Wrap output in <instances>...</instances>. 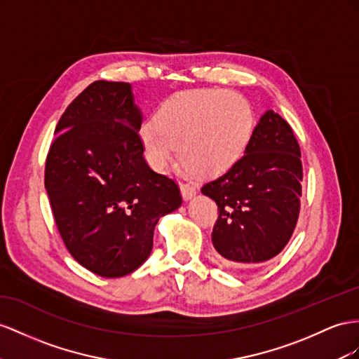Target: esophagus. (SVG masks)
<instances>
[{
    "label": "esophagus",
    "mask_w": 359,
    "mask_h": 359,
    "mask_svg": "<svg viewBox=\"0 0 359 359\" xmlns=\"http://www.w3.org/2000/svg\"><path fill=\"white\" fill-rule=\"evenodd\" d=\"M180 191H182L183 198L189 200L191 197L196 196L197 187L194 185V183H191V182H183V183H180Z\"/></svg>",
    "instance_id": "esophagus-1"
}]
</instances>
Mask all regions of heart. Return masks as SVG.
<instances>
[{
    "instance_id": "obj_1",
    "label": "heart",
    "mask_w": 359,
    "mask_h": 359,
    "mask_svg": "<svg viewBox=\"0 0 359 359\" xmlns=\"http://www.w3.org/2000/svg\"><path fill=\"white\" fill-rule=\"evenodd\" d=\"M253 128L247 101L224 90H194L161 106L154 123L141 127L145 158L163 170L179 158L198 176H218L241 159Z\"/></svg>"
}]
</instances>
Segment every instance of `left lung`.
I'll use <instances>...</instances> for the list:
<instances>
[{
  "instance_id": "1",
  "label": "left lung",
  "mask_w": 359,
  "mask_h": 359,
  "mask_svg": "<svg viewBox=\"0 0 359 359\" xmlns=\"http://www.w3.org/2000/svg\"><path fill=\"white\" fill-rule=\"evenodd\" d=\"M303 167L291 126L267 110L243 158L201 187L218 206L212 244L233 269H255L288 244L300 214Z\"/></svg>"
}]
</instances>
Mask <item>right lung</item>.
<instances>
[{
	"label": "right lung",
	"instance_id": "add662e5",
	"mask_svg": "<svg viewBox=\"0 0 359 359\" xmlns=\"http://www.w3.org/2000/svg\"><path fill=\"white\" fill-rule=\"evenodd\" d=\"M132 86L97 80L67 107L45 162L57 231L80 265L103 278L149 258L159 218L182 205L174 179L144 158Z\"/></svg>",
	"mask_w": 359,
	"mask_h": 359
}]
</instances>
